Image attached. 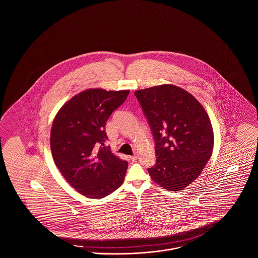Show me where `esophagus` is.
<instances>
[{
  "instance_id": "obj_1",
  "label": "esophagus",
  "mask_w": 258,
  "mask_h": 258,
  "mask_svg": "<svg viewBox=\"0 0 258 258\" xmlns=\"http://www.w3.org/2000/svg\"><path fill=\"white\" fill-rule=\"evenodd\" d=\"M130 159H131V160H132V161H135V160H136V159H137V157H136V156H132V157H131Z\"/></svg>"
}]
</instances>
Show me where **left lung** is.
Listing matches in <instances>:
<instances>
[{
  "instance_id": "1",
  "label": "left lung",
  "mask_w": 258,
  "mask_h": 258,
  "mask_svg": "<svg viewBox=\"0 0 258 258\" xmlns=\"http://www.w3.org/2000/svg\"><path fill=\"white\" fill-rule=\"evenodd\" d=\"M156 142L157 162L148 172L169 191L182 190L201 174L214 148L208 114L192 95L170 84L135 93Z\"/></svg>"
}]
</instances>
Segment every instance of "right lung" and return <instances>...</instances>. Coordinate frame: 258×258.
Returning <instances> with one entry per match:
<instances>
[{"label": "right lung", "mask_w": 258, "mask_h": 258, "mask_svg": "<svg viewBox=\"0 0 258 258\" xmlns=\"http://www.w3.org/2000/svg\"><path fill=\"white\" fill-rule=\"evenodd\" d=\"M130 91L88 89L58 111L51 127L52 157L61 175L79 194L99 199L121 184L127 162L111 153L105 123Z\"/></svg>", "instance_id": "add662e5"}]
</instances>
